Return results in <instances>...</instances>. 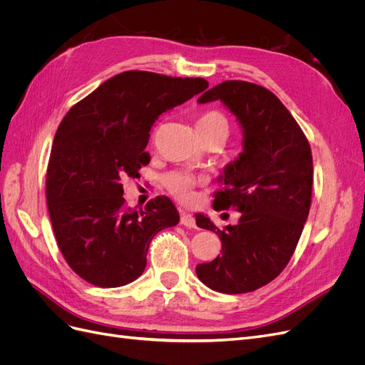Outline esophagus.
Segmentation results:
<instances>
[{"label":"esophagus","instance_id":"obj_1","mask_svg":"<svg viewBox=\"0 0 365 365\" xmlns=\"http://www.w3.org/2000/svg\"><path fill=\"white\" fill-rule=\"evenodd\" d=\"M181 224L187 228H195L196 227V220L193 217V215L187 213V212H181Z\"/></svg>","mask_w":365,"mask_h":365}]
</instances>
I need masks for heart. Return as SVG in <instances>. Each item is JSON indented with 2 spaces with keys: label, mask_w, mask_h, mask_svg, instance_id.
Returning a JSON list of instances; mask_svg holds the SVG:
<instances>
[{
  "label": "heart",
  "mask_w": 365,
  "mask_h": 365,
  "mask_svg": "<svg viewBox=\"0 0 365 365\" xmlns=\"http://www.w3.org/2000/svg\"><path fill=\"white\" fill-rule=\"evenodd\" d=\"M196 130L201 138L210 134H224L228 132V120L227 117L217 111V109H210L200 114L196 118ZM164 185L175 197L180 201H190L193 197V189L196 185V178L189 173L172 172L164 176Z\"/></svg>",
  "instance_id": "obj_1"
}]
</instances>
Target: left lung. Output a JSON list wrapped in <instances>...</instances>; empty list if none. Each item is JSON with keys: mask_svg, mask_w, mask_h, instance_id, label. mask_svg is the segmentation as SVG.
Returning a JSON list of instances; mask_svg holds the SVG:
<instances>
[{"mask_svg": "<svg viewBox=\"0 0 365 365\" xmlns=\"http://www.w3.org/2000/svg\"><path fill=\"white\" fill-rule=\"evenodd\" d=\"M220 101L244 132V152L231 161L215 193L213 208H236V225L219 230L204 215L196 225L220 239V256L196 267L210 289L245 294L272 282L291 260L311 208L312 152L295 118L267 88L225 81L197 102Z\"/></svg>", "mask_w": 365, "mask_h": 365, "instance_id": "8db88e82", "label": "left lung"}]
</instances>
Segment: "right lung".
Here are the masks:
<instances>
[{"instance_id":"add662e5","label":"right lung","mask_w":365,"mask_h":365,"mask_svg":"<svg viewBox=\"0 0 365 365\" xmlns=\"http://www.w3.org/2000/svg\"><path fill=\"white\" fill-rule=\"evenodd\" d=\"M207 86L201 77L125 71L62 118L47 169L48 215L63 259L88 283L118 288L134 282L146 268L153 236L180 222L168 196L138 212L128 208L121 181L149 164L155 120Z\"/></svg>"}]
</instances>
